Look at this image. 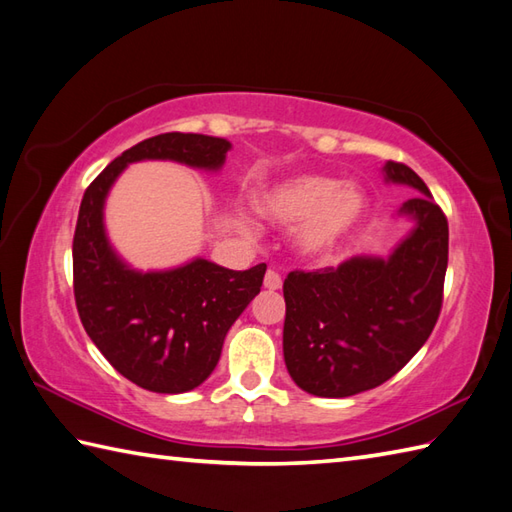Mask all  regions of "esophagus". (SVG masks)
<instances>
[{"label":"esophagus","instance_id":"34e87169","mask_svg":"<svg viewBox=\"0 0 512 512\" xmlns=\"http://www.w3.org/2000/svg\"><path fill=\"white\" fill-rule=\"evenodd\" d=\"M281 284H284V281H281V275L277 273V270H268L266 277H264V288L279 290Z\"/></svg>","mask_w":512,"mask_h":512}]
</instances>
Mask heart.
Returning a JSON list of instances; mask_svg holds the SVG:
<instances>
[{
    "label": "heart",
    "instance_id": "obj_1",
    "mask_svg": "<svg viewBox=\"0 0 512 512\" xmlns=\"http://www.w3.org/2000/svg\"><path fill=\"white\" fill-rule=\"evenodd\" d=\"M257 211L277 226L295 229V248L306 259L334 255L367 217V195L352 182L297 176L257 195Z\"/></svg>",
    "mask_w": 512,
    "mask_h": 512
}]
</instances>
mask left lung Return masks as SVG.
Segmentation results:
<instances>
[{
  "label": "left lung",
  "mask_w": 512,
  "mask_h": 512,
  "mask_svg": "<svg viewBox=\"0 0 512 512\" xmlns=\"http://www.w3.org/2000/svg\"><path fill=\"white\" fill-rule=\"evenodd\" d=\"M385 180L420 191L398 215L411 233L389 257H352L284 281V358L292 380L312 396L347 398L383 385L405 367L442 308L449 224L416 171L385 162Z\"/></svg>",
  "instance_id": "obj_1"
}]
</instances>
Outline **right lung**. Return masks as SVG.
Here are the masks:
<instances>
[{
    "mask_svg": "<svg viewBox=\"0 0 512 512\" xmlns=\"http://www.w3.org/2000/svg\"><path fill=\"white\" fill-rule=\"evenodd\" d=\"M228 149V140L204 134L147 138L114 158L81 200L72 242L81 323L116 372L156 394H184L211 376L226 332L259 295L266 264L228 270L195 257L178 268L140 273L107 239L105 198L132 162L173 160L217 171Z\"/></svg>",
    "mask_w": 512,
    "mask_h": 512,
    "instance_id": "1",
    "label": "right lung"
}]
</instances>
